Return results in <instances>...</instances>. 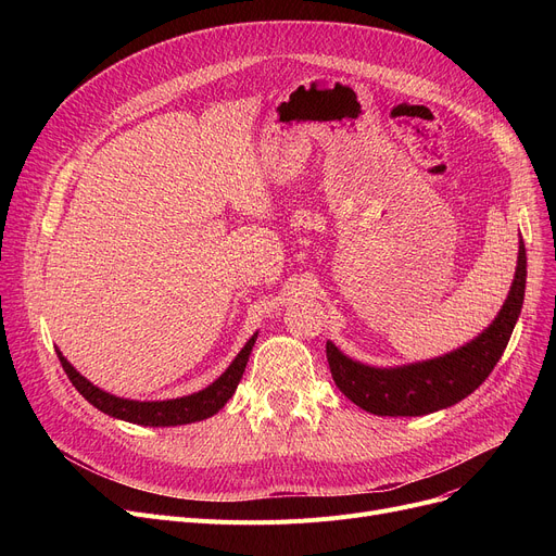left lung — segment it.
I'll return each mask as SVG.
<instances>
[{
	"label": "left lung",
	"mask_w": 556,
	"mask_h": 556,
	"mask_svg": "<svg viewBox=\"0 0 556 556\" xmlns=\"http://www.w3.org/2000/svg\"><path fill=\"white\" fill-rule=\"evenodd\" d=\"M525 279L528 256L520 241L516 277L498 317L473 342L442 358L396 369H376L342 356L333 342H327L336 386L349 401L378 417H421L466 399L486 381L505 352L522 308Z\"/></svg>",
	"instance_id": "left-lung-1"
}]
</instances>
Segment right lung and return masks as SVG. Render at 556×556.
<instances>
[{"instance_id":"add662e5","label":"right lung","mask_w":556,"mask_h":556,"mask_svg":"<svg viewBox=\"0 0 556 556\" xmlns=\"http://www.w3.org/2000/svg\"><path fill=\"white\" fill-rule=\"evenodd\" d=\"M254 340H256V336H252L248 340V344L241 349V354L233 358V363L227 367V371L210 388H204L202 392H195L191 396L170 399V401H128V399L112 396V394L94 388L90 381H87V378H83L67 363V358H63L61 352H58V358H61V365L72 381V386L94 407H99L101 413L137 424V426H182V424L202 421V419L216 415L220 407L231 399L233 390H237L241 376L245 371Z\"/></svg>"}]
</instances>
